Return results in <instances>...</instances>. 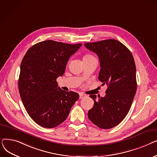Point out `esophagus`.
<instances>
[{
  "instance_id": "obj_1",
  "label": "esophagus",
  "mask_w": 157,
  "mask_h": 157,
  "mask_svg": "<svg viewBox=\"0 0 157 157\" xmlns=\"http://www.w3.org/2000/svg\"><path fill=\"white\" fill-rule=\"evenodd\" d=\"M85 97V95H84L83 94H81V93L79 94V99H81V98H83Z\"/></svg>"
}]
</instances>
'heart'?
Wrapping results in <instances>:
<instances>
[{"label": "heart", "mask_w": 157, "mask_h": 157, "mask_svg": "<svg viewBox=\"0 0 157 157\" xmlns=\"http://www.w3.org/2000/svg\"><path fill=\"white\" fill-rule=\"evenodd\" d=\"M96 59L95 58L94 56H93L91 54H85L83 56V61H86V60H95Z\"/></svg>", "instance_id": "obj_1"}]
</instances>
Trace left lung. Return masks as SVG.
I'll list each match as a JSON object with an SVG mask.
<instances>
[{
	"instance_id": "1",
	"label": "left lung",
	"mask_w": 157,
	"mask_h": 157,
	"mask_svg": "<svg viewBox=\"0 0 157 157\" xmlns=\"http://www.w3.org/2000/svg\"><path fill=\"white\" fill-rule=\"evenodd\" d=\"M85 46L96 53L100 60L98 79L108 89L104 97H90L94 101L88 116L94 124L109 129L118 125L125 118L137 90L136 68L129 49L115 39L87 43Z\"/></svg>"
}]
</instances>
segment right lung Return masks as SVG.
Segmentation results:
<instances>
[{
  "mask_svg": "<svg viewBox=\"0 0 157 157\" xmlns=\"http://www.w3.org/2000/svg\"><path fill=\"white\" fill-rule=\"evenodd\" d=\"M82 44L47 40L32 46L21 63L18 89L30 118L40 126L54 128L67 118L79 94L58 86L71 55Z\"/></svg>",
  "mask_w": 157,
  "mask_h": 157,
  "instance_id": "1",
  "label": "right lung"
}]
</instances>
